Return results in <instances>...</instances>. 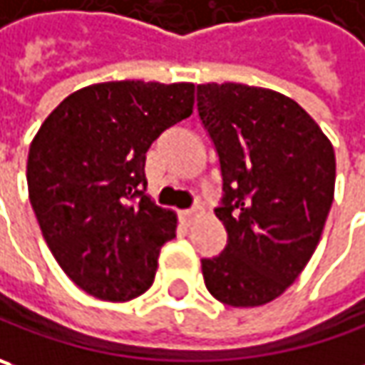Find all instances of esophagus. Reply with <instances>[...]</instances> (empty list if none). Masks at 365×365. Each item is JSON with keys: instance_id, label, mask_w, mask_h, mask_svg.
<instances>
[{"instance_id": "obj_1", "label": "esophagus", "mask_w": 365, "mask_h": 365, "mask_svg": "<svg viewBox=\"0 0 365 365\" xmlns=\"http://www.w3.org/2000/svg\"><path fill=\"white\" fill-rule=\"evenodd\" d=\"M200 212H202V208H200V206H194V208H187V210H183L182 212L183 222H185V225H190V222H192V220H194V218H196Z\"/></svg>"}]
</instances>
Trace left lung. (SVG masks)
I'll use <instances>...</instances> for the list:
<instances>
[{
  "label": "left lung",
  "instance_id": "1",
  "mask_svg": "<svg viewBox=\"0 0 365 365\" xmlns=\"http://www.w3.org/2000/svg\"><path fill=\"white\" fill-rule=\"evenodd\" d=\"M222 202L227 247L202 259L208 292L229 307L272 302L310 262L335 194V151L310 114L284 93L243 83L198 86Z\"/></svg>",
  "mask_w": 365,
  "mask_h": 365
}]
</instances>
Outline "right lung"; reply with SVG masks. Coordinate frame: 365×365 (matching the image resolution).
<instances>
[{
  "label": "right lung",
  "mask_w": 365,
  "mask_h": 365,
  "mask_svg": "<svg viewBox=\"0 0 365 365\" xmlns=\"http://www.w3.org/2000/svg\"><path fill=\"white\" fill-rule=\"evenodd\" d=\"M192 110L194 83L108 81L73 91L42 122L28 196L51 253L81 290L126 302L151 288L178 216L145 194V155Z\"/></svg>",
  "instance_id": "1"
}]
</instances>
